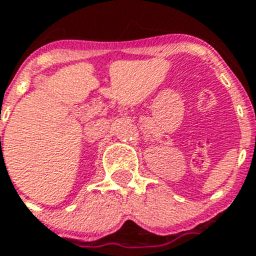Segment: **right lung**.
Returning <instances> with one entry per match:
<instances>
[{"mask_svg": "<svg viewBox=\"0 0 256 256\" xmlns=\"http://www.w3.org/2000/svg\"><path fill=\"white\" fill-rule=\"evenodd\" d=\"M0 142H1V138H0Z\"/></svg>", "mask_w": 256, "mask_h": 256, "instance_id": "1", "label": "right lung"}]
</instances>
